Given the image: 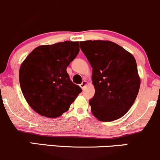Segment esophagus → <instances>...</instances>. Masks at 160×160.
Instances as JSON below:
<instances>
[{"instance_id":"1","label":"esophagus","mask_w":160,"mask_h":160,"mask_svg":"<svg viewBox=\"0 0 160 160\" xmlns=\"http://www.w3.org/2000/svg\"><path fill=\"white\" fill-rule=\"evenodd\" d=\"M87 82L86 81V80H83V81L81 83V84L80 85V87H81L82 89H83L84 88H85L86 86H87Z\"/></svg>"}]
</instances>
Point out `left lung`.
Instances as JSON below:
<instances>
[{
  "mask_svg": "<svg viewBox=\"0 0 160 160\" xmlns=\"http://www.w3.org/2000/svg\"><path fill=\"white\" fill-rule=\"evenodd\" d=\"M80 45L92 68L95 95L89 101L91 112L102 122L120 118L139 92L140 79L134 56L110 41L88 40Z\"/></svg>",
  "mask_w": 160,
  "mask_h": 160,
  "instance_id": "left-lung-1",
  "label": "left lung"
}]
</instances>
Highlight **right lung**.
<instances>
[{
	"mask_svg": "<svg viewBox=\"0 0 160 160\" xmlns=\"http://www.w3.org/2000/svg\"><path fill=\"white\" fill-rule=\"evenodd\" d=\"M78 42L65 41L36 48L21 64L20 84L29 106L39 115L58 118L82 92L67 68L78 54Z\"/></svg>",
	"mask_w": 160,
	"mask_h": 160,
	"instance_id": "add662e5",
	"label": "right lung"
}]
</instances>
